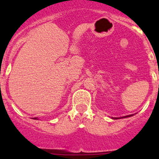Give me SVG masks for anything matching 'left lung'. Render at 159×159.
Instances as JSON below:
<instances>
[{
    "mask_svg": "<svg viewBox=\"0 0 159 159\" xmlns=\"http://www.w3.org/2000/svg\"><path fill=\"white\" fill-rule=\"evenodd\" d=\"M134 115H129V116H123V117H120V118H116V117H115V118H113L112 117V119H121V118H127V117H130V116H133Z\"/></svg>",
    "mask_w": 159,
    "mask_h": 159,
    "instance_id": "1",
    "label": "left lung"
}]
</instances>
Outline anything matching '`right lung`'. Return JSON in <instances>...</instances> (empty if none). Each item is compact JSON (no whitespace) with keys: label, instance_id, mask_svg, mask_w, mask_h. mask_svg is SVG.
I'll use <instances>...</instances> for the list:
<instances>
[{"label":"right lung","instance_id":"obj_1","mask_svg":"<svg viewBox=\"0 0 159 159\" xmlns=\"http://www.w3.org/2000/svg\"><path fill=\"white\" fill-rule=\"evenodd\" d=\"M34 120H37V117H35V118H34Z\"/></svg>","mask_w":159,"mask_h":159}]
</instances>
